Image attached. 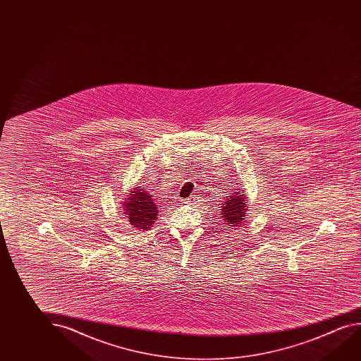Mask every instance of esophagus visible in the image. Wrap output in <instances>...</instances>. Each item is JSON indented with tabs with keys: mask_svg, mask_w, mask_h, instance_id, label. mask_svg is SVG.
<instances>
[{
	"mask_svg": "<svg viewBox=\"0 0 361 361\" xmlns=\"http://www.w3.org/2000/svg\"><path fill=\"white\" fill-rule=\"evenodd\" d=\"M185 202L190 205H196V204H199V197L196 195L190 196L188 199H185Z\"/></svg>",
	"mask_w": 361,
	"mask_h": 361,
	"instance_id": "esophagus-1",
	"label": "esophagus"
}]
</instances>
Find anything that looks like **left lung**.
Instances as JSON below:
<instances>
[{
    "label": "left lung",
    "mask_w": 361,
    "mask_h": 361,
    "mask_svg": "<svg viewBox=\"0 0 361 361\" xmlns=\"http://www.w3.org/2000/svg\"><path fill=\"white\" fill-rule=\"evenodd\" d=\"M245 201H247V196L242 190L231 192V195L228 196V199L224 201L223 207L220 209L225 224L228 226L243 225V221H245V215L248 214L247 213L248 204Z\"/></svg>",
    "instance_id": "obj_1"
}]
</instances>
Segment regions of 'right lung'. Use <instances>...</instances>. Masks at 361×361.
Returning a JSON list of instances; mask_svg holds the SVG:
<instances>
[{
    "label": "right lung",
    "instance_id": "1",
    "mask_svg": "<svg viewBox=\"0 0 361 361\" xmlns=\"http://www.w3.org/2000/svg\"><path fill=\"white\" fill-rule=\"evenodd\" d=\"M123 201V214L130 225L137 229L148 231L157 220L159 210L151 194L141 186L130 190V195Z\"/></svg>",
    "mask_w": 361,
    "mask_h": 361
}]
</instances>
